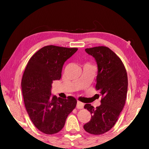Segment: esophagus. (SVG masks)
Listing matches in <instances>:
<instances>
[{
    "label": "esophagus",
    "mask_w": 149,
    "mask_h": 149,
    "mask_svg": "<svg viewBox=\"0 0 149 149\" xmlns=\"http://www.w3.org/2000/svg\"><path fill=\"white\" fill-rule=\"evenodd\" d=\"M84 103L81 102H80V101H77V106H76V107H77V109H82V108H84Z\"/></svg>",
    "instance_id": "34e87169"
}]
</instances>
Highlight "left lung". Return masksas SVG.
<instances>
[{
  "mask_svg": "<svg viewBox=\"0 0 149 149\" xmlns=\"http://www.w3.org/2000/svg\"><path fill=\"white\" fill-rule=\"evenodd\" d=\"M97 62L98 72L96 89L102 99L101 104L96 108L90 104L84 108L91 114V119L84 125L87 132L93 135L103 134L117 122L125 105L127 93V75L121 59L107 47L86 49Z\"/></svg>",
  "mask_w": 149,
  "mask_h": 149,
  "instance_id": "obj_1",
  "label": "left lung"
}]
</instances>
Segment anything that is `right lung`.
<instances>
[{
  "label": "right lung",
  "mask_w": 149,
  "mask_h": 149,
  "mask_svg": "<svg viewBox=\"0 0 149 149\" xmlns=\"http://www.w3.org/2000/svg\"><path fill=\"white\" fill-rule=\"evenodd\" d=\"M77 50L48 45L33 55L22 79L25 107L34 125L45 134L59 132L66 118L76 107L74 97L57 98L51 95L53 81L61 78L63 65Z\"/></svg>",
  "instance_id": "add662e5"
}]
</instances>
